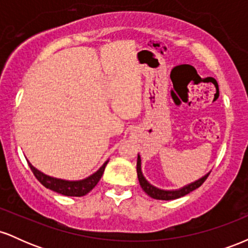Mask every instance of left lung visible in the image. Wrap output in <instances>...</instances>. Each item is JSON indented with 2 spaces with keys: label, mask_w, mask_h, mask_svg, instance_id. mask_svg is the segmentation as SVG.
<instances>
[{
  "label": "left lung",
  "mask_w": 248,
  "mask_h": 248,
  "mask_svg": "<svg viewBox=\"0 0 248 248\" xmlns=\"http://www.w3.org/2000/svg\"><path fill=\"white\" fill-rule=\"evenodd\" d=\"M136 171H138V178L139 182H140V186L144 192L147 193L148 196L154 199H160V201H171V199H177L179 197H183V196L187 195L193 190H196L202 184L204 183V181L207 178L210 172H207L206 175L202 176L201 178H198L197 181L191 182V183L186 184V186L179 187V189L175 190H166V189H160V187L153 186L149 182L147 181L146 177L143 176L141 170V156L138 155V163H136Z\"/></svg>",
  "instance_id": "left-lung-1"
}]
</instances>
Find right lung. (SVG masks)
<instances>
[{"label":"right lung","instance_id":"1","mask_svg":"<svg viewBox=\"0 0 248 248\" xmlns=\"http://www.w3.org/2000/svg\"><path fill=\"white\" fill-rule=\"evenodd\" d=\"M28 163H29L30 169L32 170L36 178L46 189L52 190V191L57 193H61V195L70 196V197H81V196H85L86 193L90 192L98 184V182L100 181L102 173L105 171V168H106L108 163V160L94 173H92V175H90L84 179H78V181H67V179H62L45 175L44 172L36 169L29 161H28Z\"/></svg>","mask_w":248,"mask_h":248}]
</instances>
